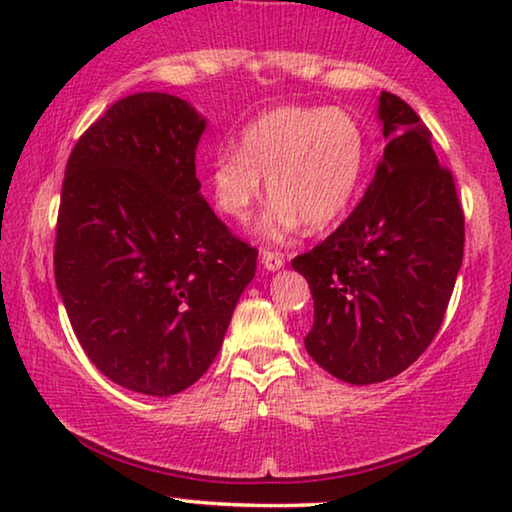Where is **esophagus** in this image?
<instances>
[{
    "label": "esophagus",
    "mask_w": 512,
    "mask_h": 512,
    "mask_svg": "<svg viewBox=\"0 0 512 512\" xmlns=\"http://www.w3.org/2000/svg\"><path fill=\"white\" fill-rule=\"evenodd\" d=\"M261 263L265 270H279L284 265V258L277 254V251H270V249H263L261 251Z\"/></svg>",
    "instance_id": "1"
}]
</instances>
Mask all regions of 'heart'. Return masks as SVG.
I'll return each instance as SVG.
<instances>
[{
  "label": "heart",
  "instance_id": "obj_1",
  "mask_svg": "<svg viewBox=\"0 0 512 512\" xmlns=\"http://www.w3.org/2000/svg\"><path fill=\"white\" fill-rule=\"evenodd\" d=\"M368 165V139L342 109L277 107L242 130L237 149H221L209 167L214 205L237 223L249 221L263 195L275 200L261 221L272 240L300 226L326 230L359 193Z\"/></svg>",
  "mask_w": 512,
  "mask_h": 512
}]
</instances>
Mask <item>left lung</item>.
I'll list each match as a JSON object with an SVG mask.
<instances>
[{
  "label": "left lung",
  "instance_id": "left-lung-1",
  "mask_svg": "<svg viewBox=\"0 0 512 512\" xmlns=\"http://www.w3.org/2000/svg\"><path fill=\"white\" fill-rule=\"evenodd\" d=\"M384 158L359 205L291 261L310 284L305 349L349 384L412 366L436 338L464 258V209L431 130L401 97L380 95Z\"/></svg>",
  "mask_w": 512,
  "mask_h": 512
}]
</instances>
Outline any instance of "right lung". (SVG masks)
<instances>
[{
	"mask_svg": "<svg viewBox=\"0 0 512 512\" xmlns=\"http://www.w3.org/2000/svg\"><path fill=\"white\" fill-rule=\"evenodd\" d=\"M205 118L167 93L111 104L62 181L53 270L69 324L102 375L172 396L219 354L258 249L200 195Z\"/></svg>",
	"mask_w": 512,
	"mask_h": 512,
	"instance_id": "obj_1",
	"label": "right lung"
}]
</instances>
